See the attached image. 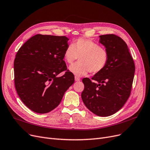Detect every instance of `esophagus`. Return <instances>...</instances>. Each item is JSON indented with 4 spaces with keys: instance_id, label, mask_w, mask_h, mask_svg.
<instances>
[{
    "instance_id": "esophagus-1",
    "label": "esophagus",
    "mask_w": 150,
    "mask_h": 150,
    "mask_svg": "<svg viewBox=\"0 0 150 150\" xmlns=\"http://www.w3.org/2000/svg\"><path fill=\"white\" fill-rule=\"evenodd\" d=\"M81 80V79H80V77H78V76H75V81H79Z\"/></svg>"
}]
</instances>
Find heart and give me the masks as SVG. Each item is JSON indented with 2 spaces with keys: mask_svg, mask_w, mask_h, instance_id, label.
Returning a JSON list of instances; mask_svg holds the SVG:
<instances>
[{
  "mask_svg": "<svg viewBox=\"0 0 150 150\" xmlns=\"http://www.w3.org/2000/svg\"><path fill=\"white\" fill-rule=\"evenodd\" d=\"M79 58V62L69 67V71L76 76L97 74L106 67L109 59L108 52L94 41L80 38L67 47L64 52L65 62L73 64Z\"/></svg>",
  "mask_w": 150,
  "mask_h": 150,
  "instance_id": "obj_1",
  "label": "heart"
}]
</instances>
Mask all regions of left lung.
Wrapping results in <instances>:
<instances>
[{
  "label": "left lung",
  "instance_id": "left-lung-1",
  "mask_svg": "<svg viewBox=\"0 0 150 150\" xmlns=\"http://www.w3.org/2000/svg\"><path fill=\"white\" fill-rule=\"evenodd\" d=\"M100 42L108 52L105 68L92 79L83 78V103L95 115L109 116L124 105L131 93L135 64L123 39L115 34L100 35Z\"/></svg>",
  "mask_w": 150,
  "mask_h": 150
}]
</instances>
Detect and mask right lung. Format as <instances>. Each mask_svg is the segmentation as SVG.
I'll list each match as a JSON object with an SVG mask.
<instances>
[{
	"mask_svg": "<svg viewBox=\"0 0 150 150\" xmlns=\"http://www.w3.org/2000/svg\"><path fill=\"white\" fill-rule=\"evenodd\" d=\"M68 40L66 36L36 34L17 52L16 91L23 103L35 112L44 114L55 109L74 82V74L63 60ZM63 71L62 76L57 77Z\"/></svg>",
	"mask_w": 150,
	"mask_h": 150,
	"instance_id": "right-lung-1",
	"label": "right lung"
}]
</instances>
